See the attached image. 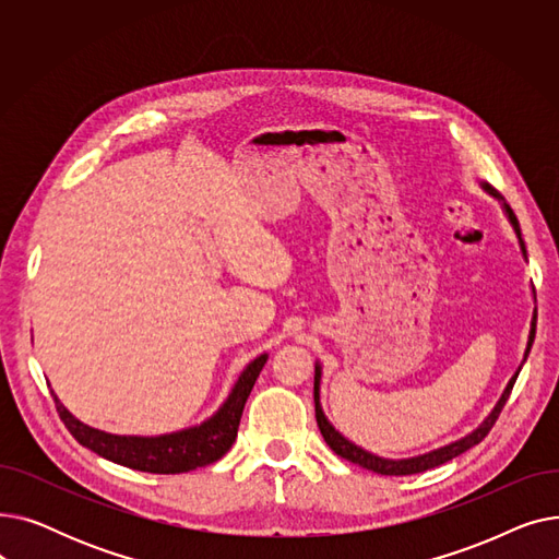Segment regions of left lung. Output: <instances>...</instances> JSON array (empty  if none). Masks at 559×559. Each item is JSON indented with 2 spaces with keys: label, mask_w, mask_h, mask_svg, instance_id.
I'll use <instances>...</instances> for the list:
<instances>
[{
  "label": "left lung",
  "mask_w": 559,
  "mask_h": 559,
  "mask_svg": "<svg viewBox=\"0 0 559 559\" xmlns=\"http://www.w3.org/2000/svg\"><path fill=\"white\" fill-rule=\"evenodd\" d=\"M485 190H487L489 194L498 197V199H503L501 194H498V192H496L493 188H489V186H485ZM503 209H506V213H508V217H510V222H512V226H514V230H516V238H519L521 249H523V255H525V245H523V240H521V228H519L516 215L512 213V209H510L508 203H503ZM535 329H537V312L533 314L531 337H527V348H525L523 362H525L527 354H531V346H533V342H535ZM519 371H521V367H519L516 373L512 376V380L508 383V388H506L501 401H498L496 407L491 409V415H489L472 435H466V437L457 439V442H453V444H449V447H444V449L430 451V453L419 455V457L385 460V457H378V455H373V453H367L365 449L356 447L354 442H348L346 437H342V435L331 426V421H329L326 415H324V409H321V405H319V378H321V367H319V365L314 367V417H317V426H319L321 435H324V439H326V444H329L340 457H344V460H348V462H354V464H358V466H362V468H369V472L380 474V476H409V474H421V472H428V468H432V466H439V464H444V462L457 457L460 453H464V451H468L472 447H476V444L483 442V439L487 437V432L493 428L498 415H501L503 405L508 403L510 392H512V388H514V383H516Z\"/></svg>",
  "instance_id": "obj_1"
}]
</instances>
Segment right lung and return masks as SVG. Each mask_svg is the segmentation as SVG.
Returning a JSON list of instances; mask_svg holds the SVG:
<instances>
[{"label":"right lung","instance_id":"right-lung-1","mask_svg":"<svg viewBox=\"0 0 559 559\" xmlns=\"http://www.w3.org/2000/svg\"><path fill=\"white\" fill-rule=\"evenodd\" d=\"M264 362H267V356H258L242 371L226 403L209 421L160 437H124L91 428L74 419L63 407V403L56 399V394L51 396L58 409V417H61V421L81 447L95 451L97 455L110 462L135 468V472L186 474L192 472V468L217 462L233 447L235 437H238L245 403Z\"/></svg>","mask_w":559,"mask_h":559}]
</instances>
